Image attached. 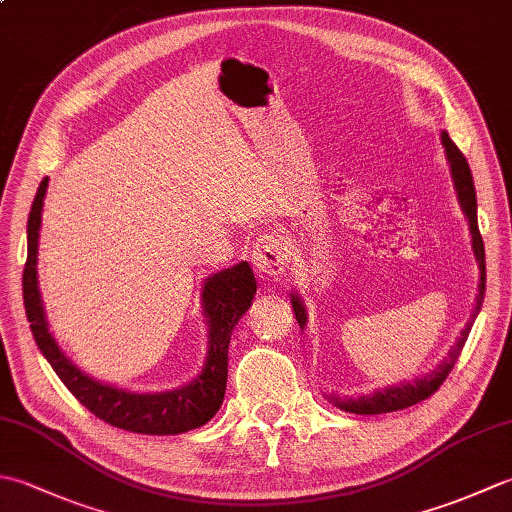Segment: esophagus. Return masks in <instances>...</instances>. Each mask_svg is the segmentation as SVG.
Wrapping results in <instances>:
<instances>
[{"label":"esophagus","mask_w":512,"mask_h":512,"mask_svg":"<svg viewBox=\"0 0 512 512\" xmlns=\"http://www.w3.org/2000/svg\"><path fill=\"white\" fill-rule=\"evenodd\" d=\"M253 266L259 270V275L266 279H279L286 275L288 268V246L284 237L279 235H262L253 246Z\"/></svg>","instance_id":"esophagus-1"}]
</instances>
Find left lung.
<instances>
[{
	"mask_svg": "<svg viewBox=\"0 0 512 512\" xmlns=\"http://www.w3.org/2000/svg\"><path fill=\"white\" fill-rule=\"evenodd\" d=\"M442 145L444 151H447V158L451 162V173H453V182H455V191H458V200L462 204V211L469 217V226H471V237H473V253L477 264H480V295H477V303H475V312L473 319L480 312L482 303H484V290H486V262H484V242L480 235V226H477V198H475V184H473V176L469 169V162H466L464 154L458 149V145L453 143L447 132H442ZM292 310H295V317L299 321V328H306V310L301 306L299 297H292ZM473 323V321H471ZM471 323L466 325L462 336L455 343V347L451 350L449 358L444 361L436 372H431L429 376L413 380V383L407 385H396L389 387L383 391H374L369 396H361V398H332V402L336 407H341L350 413H363V416H369V413H389V411H398V409H407L411 405H418V402L427 400L429 396L436 394L440 389V385L447 380V376L451 374L453 365L458 363V358L464 350V343L469 339L471 332Z\"/></svg>",
	"mask_w": 512,
	"mask_h": 512,
	"instance_id": "obj_1",
	"label": "left lung"
}]
</instances>
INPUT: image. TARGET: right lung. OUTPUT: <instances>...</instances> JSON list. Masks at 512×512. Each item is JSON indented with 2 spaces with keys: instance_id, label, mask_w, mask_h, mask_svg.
Masks as SVG:
<instances>
[{
  "instance_id": "obj_1",
  "label": "right lung",
  "mask_w": 512,
  "mask_h": 512,
  "mask_svg": "<svg viewBox=\"0 0 512 512\" xmlns=\"http://www.w3.org/2000/svg\"><path fill=\"white\" fill-rule=\"evenodd\" d=\"M46 189L48 178H43L28 215V257L24 266V306L39 350L48 358L61 383L72 391V396L112 427L147 433V436H178V433L202 427L222 405L231 332L250 308L257 290V281L248 262L226 268L204 284L202 299L211 328V350L202 374L191 385L165 391V394H129V391L96 383L63 356L43 317L37 288V239Z\"/></svg>"
}]
</instances>
